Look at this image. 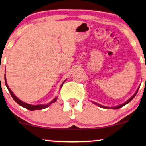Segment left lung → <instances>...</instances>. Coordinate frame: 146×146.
<instances>
[{
	"mask_svg": "<svg viewBox=\"0 0 146 146\" xmlns=\"http://www.w3.org/2000/svg\"><path fill=\"white\" fill-rule=\"evenodd\" d=\"M139 88V86L138 87V88H137V90H136V92H135L134 94H133V95L132 96H131V97L130 98H129L128 100H127L126 102H125L121 104H120V105L116 106H115V107H107V106H102V105L100 104L97 103V102H93V101H92V102L93 104H94L98 106H100V107L102 108H111V109H113V110H117V109L120 108L123 106H125V104H128V103L129 102H130V101L131 100H132V99L133 98H134V97L135 96V95H136V94L137 93V91H138Z\"/></svg>",
	"mask_w": 146,
	"mask_h": 146,
	"instance_id": "left-lung-1",
	"label": "left lung"
}]
</instances>
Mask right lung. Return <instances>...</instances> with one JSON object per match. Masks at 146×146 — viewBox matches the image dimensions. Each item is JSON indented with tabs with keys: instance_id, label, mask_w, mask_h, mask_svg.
I'll return each mask as SVG.
<instances>
[{
	"instance_id": "right-lung-1",
	"label": "right lung",
	"mask_w": 146,
	"mask_h": 146,
	"mask_svg": "<svg viewBox=\"0 0 146 146\" xmlns=\"http://www.w3.org/2000/svg\"><path fill=\"white\" fill-rule=\"evenodd\" d=\"M5 84H6V86L7 87L8 90H9L10 94H11V96L13 97V98L15 100V101L17 102V104H19L20 106H23L24 108H27L28 110H42V109H44V108H46L47 107H48L50 105H51L52 104L55 102H56L57 100V98L58 97H55V98H54L52 100L51 102H50L48 104H38V105H32V104H27L25 102H23L21 100L18 98L14 94V93L12 92V90L11 89L9 88V86L7 84V80H6V75H5ZM66 82V80H64L61 86H60V88H61L63 86V84L64 83Z\"/></svg>"
}]
</instances>
